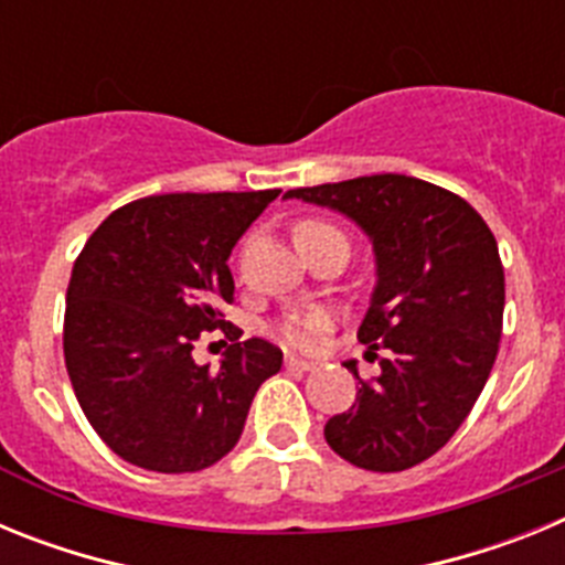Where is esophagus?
Wrapping results in <instances>:
<instances>
[{
	"label": "esophagus",
	"mask_w": 565,
	"mask_h": 565,
	"mask_svg": "<svg viewBox=\"0 0 565 565\" xmlns=\"http://www.w3.org/2000/svg\"><path fill=\"white\" fill-rule=\"evenodd\" d=\"M286 367L288 371H317L319 364L317 362H306V359H297V356H286Z\"/></svg>",
	"instance_id": "34e87169"
}]
</instances>
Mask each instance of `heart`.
I'll return each instance as SVG.
<instances>
[{
    "label": "heart",
    "mask_w": 565,
    "mask_h": 565,
    "mask_svg": "<svg viewBox=\"0 0 565 565\" xmlns=\"http://www.w3.org/2000/svg\"><path fill=\"white\" fill-rule=\"evenodd\" d=\"M294 239H297L299 252L308 246H317V243H326V239H344L348 243V237L342 234V228H337L333 223H326V221H313V217H308V221H299L297 226H294ZM328 328V313L322 311H308V313H294V317L282 319L277 326V333L279 339L286 344H291V348H311L313 342H317V337Z\"/></svg>",
    "instance_id": "1"
}]
</instances>
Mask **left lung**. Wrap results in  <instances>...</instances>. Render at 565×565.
I'll return each instance as SVG.
<instances>
[{"mask_svg":"<svg viewBox=\"0 0 565 565\" xmlns=\"http://www.w3.org/2000/svg\"><path fill=\"white\" fill-rule=\"evenodd\" d=\"M286 198L351 217L376 254L359 342L382 373L359 379L356 362H344L359 393L351 411L328 418L326 441L371 472L427 461L461 427L495 364L503 328L495 237L463 198L407 174L291 189Z\"/></svg>","mask_w":565,"mask_h":565,"instance_id":"8db88e82","label":"left lung"}]
</instances>
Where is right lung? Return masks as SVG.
Masks as SVG:
<instances>
[{"label":"right lung","mask_w":565,"mask_h":565,"mask_svg":"<svg viewBox=\"0 0 565 565\" xmlns=\"http://www.w3.org/2000/svg\"><path fill=\"white\" fill-rule=\"evenodd\" d=\"M279 189L152 194L89 234L67 286L64 364L84 416L115 456L198 472L239 441L259 384L282 367L266 339L228 344L217 371L192 359L234 299L228 254Z\"/></svg>","instance_id":"1"}]
</instances>
